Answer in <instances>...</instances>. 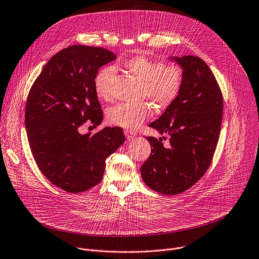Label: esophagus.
Listing matches in <instances>:
<instances>
[{
  "mask_svg": "<svg viewBox=\"0 0 259 259\" xmlns=\"http://www.w3.org/2000/svg\"><path fill=\"white\" fill-rule=\"evenodd\" d=\"M124 133H125V136H126L127 140H132L136 136V134L133 131H130V130H125Z\"/></svg>",
  "mask_w": 259,
  "mask_h": 259,
  "instance_id": "esophagus-1",
  "label": "esophagus"
}]
</instances>
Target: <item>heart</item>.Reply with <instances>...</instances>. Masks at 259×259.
Listing matches in <instances>:
<instances>
[{"label":"heart","instance_id":"obj_1","mask_svg":"<svg viewBox=\"0 0 259 259\" xmlns=\"http://www.w3.org/2000/svg\"><path fill=\"white\" fill-rule=\"evenodd\" d=\"M124 66L135 78L144 84L143 97H147L155 105L166 107L180 95L184 83V70L178 64L166 65L158 59L143 55L128 58ZM115 75L113 66L101 68L95 78L94 88L99 98L109 101L112 98V82ZM150 107L143 103L139 105L119 104L107 112V120L111 125L135 130L141 127L150 117Z\"/></svg>","mask_w":259,"mask_h":259}]
</instances>
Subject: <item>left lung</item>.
<instances>
[{
  "label": "left lung",
  "mask_w": 259,
  "mask_h": 259,
  "mask_svg": "<svg viewBox=\"0 0 259 259\" xmlns=\"http://www.w3.org/2000/svg\"><path fill=\"white\" fill-rule=\"evenodd\" d=\"M184 70L178 98L149 126L168 136L146 137L149 158L140 171L143 182L163 195H178L193 187L209 168L219 140L223 97L206 62L198 56L170 57Z\"/></svg>",
  "instance_id": "8db88e82"
}]
</instances>
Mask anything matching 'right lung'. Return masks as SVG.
I'll return each mask as SVG.
<instances>
[{"mask_svg": "<svg viewBox=\"0 0 259 259\" xmlns=\"http://www.w3.org/2000/svg\"><path fill=\"white\" fill-rule=\"evenodd\" d=\"M115 59L102 47L68 46L48 60L30 89L25 127L33 157L44 177L65 192L97 186L106 158L125 141L120 127H105L94 135L78 131L87 122L102 123L94 78L101 66Z\"/></svg>", "mask_w": 259, "mask_h": 259, "instance_id": "add662e5", "label": "right lung"}]
</instances>
